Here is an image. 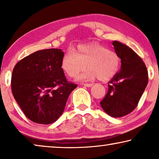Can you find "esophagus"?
<instances>
[{
    "instance_id": "esophagus-1",
    "label": "esophagus",
    "mask_w": 159,
    "mask_h": 159,
    "mask_svg": "<svg viewBox=\"0 0 159 159\" xmlns=\"http://www.w3.org/2000/svg\"><path fill=\"white\" fill-rule=\"evenodd\" d=\"M83 85L84 87H87V88H90V87L93 86V84H90V83H86V84H83Z\"/></svg>"
}]
</instances>
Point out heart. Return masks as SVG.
<instances>
[{"instance_id":"b5f03b06","label":"heart","mask_w":159,"mask_h":159,"mask_svg":"<svg viewBox=\"0 0 159 159\" xmlns=\"http://www.w3.org/2000/svg\"><path fill=\"white\" fill-rule=\"evenodd\" d=\"M118 53L98 43L79 45L67 51L61 60L62 70L70 77H76L88 66L85 72L77 77L80 81H88L98 77L106 81L114 77L120 68Z\"/></svg>"}]
</instances>
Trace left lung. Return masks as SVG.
<instances>
[{"label": "left lung", "instance_id": "left-lung-1", "mask_svg": "<svg viewBox=\"0 0 159 159\" xmlns=\"http://www.w3.org/2000/svg\"><path fill=\"white\" fill-rule=\"evenodd\" d=\"M115 52L121 59V69L108 82V93L100 102L102 108L112 117L131 113L146 88L148 75L145 64L133 50L119 41H113Z\"/></svg>", "mask_w": 159, "mask_h": 159}]
</instances>
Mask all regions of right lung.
I'll use <instances>...</instances> for the list:
<instances>
[{
	"label": "right lung",
	"mask_w": 159,
	"mask_h": 159,
	"mask_svg": "<svg viewBox=\"0 0 159 159\" xmlns=\"http://www.w3.org/2000/svg\"><path fill=\"white\" fill-rule=\"evenodd\" d=\"M61 49L34 52L15 65L11 90L24 114L33 122H55L64 112L66 101L77 85L66 80L61 69Z\"/></svg>",
	"instance_id": "obj_1"
}]
</instances>
